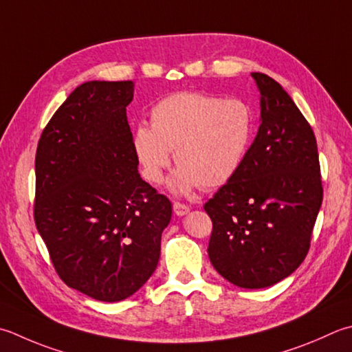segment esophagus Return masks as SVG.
I'll return each mask as SVG.
<instances>
[{"label": "esophagus", "instance_id": "obj_1", "mask_svg": "<svg viewBox=\"0 0 352 352\" xmlns=\"http://www.w3.org/2000/svg\"><path fill=\"white\" fill-rule=\"evenodd\" d=\"M172 208H174V213L177 217H183V215H186V213L189 212V206L188 204H183V203H174V206H172Z\"/></svg>", "mask_w": 352, "mask_h": 352}]
</instances>
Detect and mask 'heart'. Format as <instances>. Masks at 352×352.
<instances>
[{"label": "heart", "mask_w": 352, "mask_h": 352, "mask_svg": "<svg viewBox=\"0 0 352 352\" xmlns=\"http://www.w3.org/2000/svg\"><path fill=\"white\" fill-rule=\"evenodd\" d=\"M253 135V113L241 99L201 93H175L151 109V128L137 126L133 151L146 182L163 180L175 153L169 186L184 194L198 184L218 188L236 174Z\"/></svg>", "instance_id": "1"}]
</instances>
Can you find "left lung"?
Segmentation results:
<instances>
[{
  "label": "left lung",
  "mask_w": 352,
  "mask_h": 352,
  "mask_svg": "<svg viewBox=\"0 0 352 352\" xmlns=\"http://www.w3.org/2000/svg\"><path fill=\"white\" fill-rule=\"evenodd\" d=\"M261 125L238 172L204 204L209 258L241 288H265L305 259L323 189L311 126L276 80L252 73Z\"/></svg>",
  "instance_id": "8db88e82"
}]
</instances>
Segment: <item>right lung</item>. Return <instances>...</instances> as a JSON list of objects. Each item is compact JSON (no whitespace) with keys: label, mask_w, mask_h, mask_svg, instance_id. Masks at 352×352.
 <instances>
[{"label":"right lung","mask_w":352,"mask_h":352,"mask_svg":"<svg viewBox=\"0 0 352 352\" xmlns=\"http://www.w3.org/2000/svg\"><path fill=\"white\" fill-rule=\"evenodd\" d=\"M134 82L79 85L38 143L34 223L59 278L102 302L155 272L172 204L139 174L126 107Z\"/></svg>","instance_id":"1"}]
</instances>
